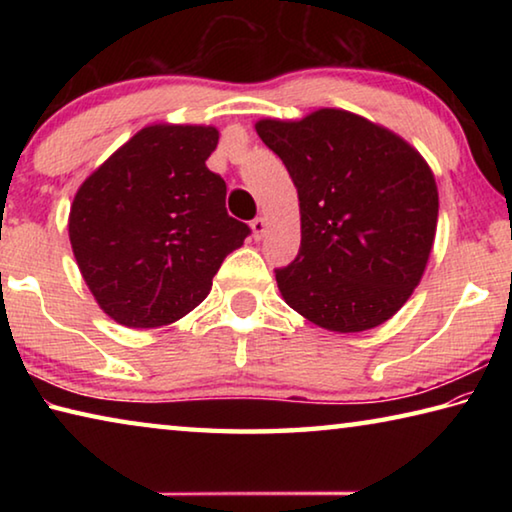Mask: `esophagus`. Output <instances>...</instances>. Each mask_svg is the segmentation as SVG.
Listing matches in <instances>:
<instances>
[{"label": "esophagus", "mask_w": 512, "mask_h": 512, "mask_svg": "<svg viewBox=\"0 0 512 512\" xmlns=\"http://www.w3.org/2000/svg\"><path fill=\"white\" fill-rule=\"evenodd\" d=\"M250 228H253V237L259 241V239H264V235L268 232V221L264 219V216H257V219L250 223Z\"/></svg>", "instance_id": "obj_1"}]
</instances>
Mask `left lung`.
I'll list each match as a JSON object with an SVG mask.
<instances>
[{"label":"left lung","instance_id":"left-lung-1","mask_svg":"<svg viewBox=\"0 0 512 512\" xmlns=\"http://www.w3.org/2000/svg\"><path fill=\"white\" fill-rule=\"evenodd\" d=\"M300 201V250L275 280L291 309L329 332L386 323L422 280L436 237L427 160L388 128L339 108L259 119Z\"/></svg>","mask_w":512,"mask_h":512}]
</instances>
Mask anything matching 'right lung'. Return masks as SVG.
<instances>
[{
    "label": "right lung",
    "instance_id": "add662e5",
    "mask_svg": "<svg viewBox=\"0 0 512 512\" xmlns=\"http://www.w3.org/2000/svg\"><path fill=\"white\" fill-rule=\"evenodd\" d=\"M214 126L151 124L83 180L69 241L97 305L126 327L176 323L201 305L223 259L250 235L228 216L205 160Z\"/></svg>",
    "mask_w": 512,
    "mask_h": 512
}]
</instances>
